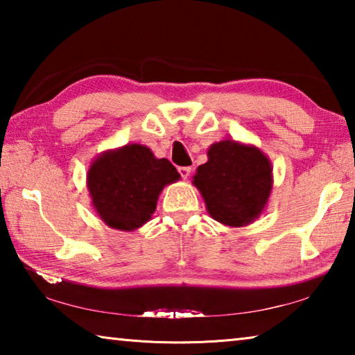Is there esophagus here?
Listing matches in <instances>:
<instances>
[{"label": "esophagus", "instance_id": "1", "mask_svg": "<svg viewBox=\"0 0 355 355\" xmlns=\"http://www.w3.org/2000/svg\"><path fill=\"white\" fill-rule=\"evenodd\" d=\"M191 167H178V172H180V175H182V178H184V180H188L189 178V175H191Z\"/></svg>", "mask_w": 355, "mask_h": 355}]
</instances>
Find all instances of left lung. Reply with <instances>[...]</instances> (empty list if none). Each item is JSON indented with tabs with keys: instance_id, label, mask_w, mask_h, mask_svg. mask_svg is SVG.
Listing matches in <instances>:
<instances>
[{
	"instance_id": "1",
	"label": "left lung",
	"mask_w": 355,
	"mask_h": 355,
	"mask_svg": "<svg viewBox=\"0 0 355 355\" xmlns=\"http://www.w3.org/2000/svg\"><path fill=\"white\" fill-rule=\"evenodd\" d=\"M192 183L214 220L244 227L266 207L272 189V166L260 148L227 139L208 148V161L197 167Z\"/></svg>"
}]
</instances>
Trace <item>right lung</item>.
<instances>
[{
    "mask_svg": "<svg viewBox=\"0 0 355 355\" xmlns=\"http://www.w3.org/2000/svg\"><path fill=\"white\" fill-rule=\"evenodd\" d=\"M180 173L166 158H155L141 144L107 150L87 172L92 207L111 228L133 232L152 219L158 197Z\"/></svg>",
    "mask_w": 355,
    "mask_h": 355,
    "instance_id": "1",
    "label": "right lung"
}]
</instances>
